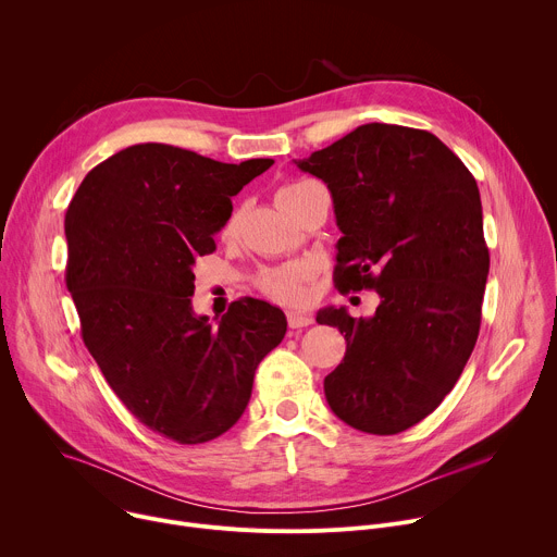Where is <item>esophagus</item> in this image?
Masks as SVG:
<instances>
[{
  "instance_id": "obj_1",
  "label": "esophagus",
  "mask_w": 557,
  "mask_h": 557,
  "mask_svg": "<svg viewBox=\"0 0 557 557\" xmlns=\"http://www.w3.org/2000/svg\"><path fill=\"white\" fill-rule=\"evenodd\" d=\"M286 320H288L290 329H306V326L312 324V314L299 312V310H290V312H286Z\"/></svg>"
}]
</instances>
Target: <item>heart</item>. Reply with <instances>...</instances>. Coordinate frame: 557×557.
<instances>
[{"mask_svg": "<svg viewBox=\"0 0 557 557\" xmlns=\"http://www.w3.org/2000/svg\"><path fill=\"white\" fill-rule=\"evenodd\" d=\"M308 183H295V185H286L284 189H280L277 194V200H284L286 196L295 194L297 189L306 187ZM237 228V213H233L224 228H222V235L224 237H231ZM310 277V271L308 267L304 264H293V267H284V269H275V271H267L262 277H260V286L267 295L280 299V301H299L304 297V282Z\"/></svg>", "mask_w": 557, "mask_h": 557, "instance_id": "obj_1", "label": "heart"}]
</instances>
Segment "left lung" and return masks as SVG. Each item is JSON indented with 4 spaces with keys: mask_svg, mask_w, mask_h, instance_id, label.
Segmentation results:
<instances>
[{
    "mask_svg": "<svg viewBox=\"0 0 557 557\" xmlns=\"http://www.w3.org/2000/svg\"><path fill=\"white\" fill-rule=\"evenodd\" d=\"M295 165L331 189L344 233L335 286L381 297L368 320L317 312L346 333L326 401L355 430L399 434L441 406L479 339L490 275L479 185L434 134L387 123L359 125Z\"/></svg>",
    "mask_w": 557,
    "mask_h": 557,
    "instance_id": "left-lung-1",
    "label": "left lung"
}]
</instances>
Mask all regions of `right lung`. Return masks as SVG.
Segmentation results:
<instances>
[{
    "mask_svg": "<svg viewBox=\"0 0 557 557\" xmlns=\"http://www.w3.org/2000/svg\"><path fill=\"white\" fill-rule=\"evenodd\" d=\"M271 165L132 145L97 165L65 211V286L84 344L125 408L181 445L237 423L258 363L286 335L284 312L262 299L233 301L215 324L189 299L231 196Z\"/></svg>",
    "mask_w": 557,
    "mask_h": 557,
    "instance_id": "1",
    "label": "right lung"
}]
</instances>
